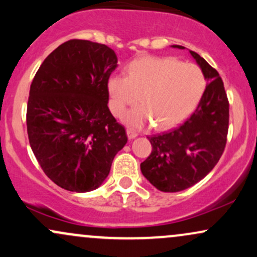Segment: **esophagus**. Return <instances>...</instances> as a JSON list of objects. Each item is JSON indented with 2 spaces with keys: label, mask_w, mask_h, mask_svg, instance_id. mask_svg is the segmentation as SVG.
I'll return each mask as SVG.
<instances>
[{
  "label": "esophagus",
  "mask_w": 257,
  "mask_h": 257,
  "mask_svg": "<svg viewBox=\"0 0 257 257\" xmlns=\"http://www.w3.org/2000/svg\"><path fill=\"white\" fill-rule=\"evenodd\" d=\"M126 135H128V138L133 140V139H135L138 137V133L135 131H133V129H126Z\"/></svg>",
  "instance_id": "esophagus-1"
}]
</instances>
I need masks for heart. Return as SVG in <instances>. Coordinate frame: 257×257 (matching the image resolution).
<instances>
[{"label": "heart", "mask_w": 257, "mask_h": 257, "mask_svg": "<svg viewBox=\"0 0 257 257\" xmlns=\"http://www.w3.org/2000/svg\"><path fill=\"white\" fill-rule=\"evenodd\" d=\"M205 89L204 73L192 63L169 57H143L128 65V76L108 78L111 111L120 117L128 106L143 104L125 114L128 125L144 126L156 122L157 128H170L187 118Z\"/></svg>", "instance_id": "obj_1"}]
</instances>
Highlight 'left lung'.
Returning a JSON list of instances; mask_svg holds the SVG:
<instances>
[{
  "label": "left lung",
  "mask_w": 257,
  "mask_h": 257,
  "mask_svg": "<svg viewBox=\"0 0 257 257\" xmlns=\"http://www.w3.org/2000/svg\"><path fill=\"white\" fill-rule=\"evenodd\" d=\"M173 48L185 49L174 44ZM204 73V93L194 112L178 128L149 138L152 152L140 164L141 173L162 192H179L205 178L226 146L229 105L219 72L190 51Z\"/></svg>",
  "instance_id": "8db88e82"
}]
</instances>
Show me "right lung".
<instances>
[{
	"label": "right lung",
	"mask_w": 257,
	"mask_h": 257,
	"mask_svg": "<svg viewBox=\"0 0 257 257\" xmlns=\"http://www.w3.org/2000/svg\"><path fill=\"white\" fill-rule=\"evenodd\" d=\"M117 61L105 44L67 41L44 59L31 83V150L46 175L71 192L101 186L128 141L107 106V82Z\"/></svg>",
	"instance_id": "1"
}]
</instances>
